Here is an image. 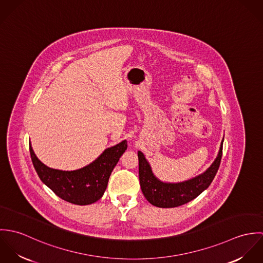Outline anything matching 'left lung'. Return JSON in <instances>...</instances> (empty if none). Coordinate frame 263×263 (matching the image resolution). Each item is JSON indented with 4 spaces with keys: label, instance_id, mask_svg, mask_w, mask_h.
Returning a JSON list of instances; mask_svg holds the SVG:
<instances>
[{
    "label": "left lung",
    "instance_id": "8db88e82",
    "mask_svg": "<svg viewBox=\"0 0 263 263\" xmlns=\"http://www.w3.org/2000/svg\"><path fill=\"white\" fill-rule=\"evenodd\" d=\"M222 141L218 157L211 167L202 174L178 183H166L159 180L153 173L150 164L144 154L139 151V177L142 191L147 200L158 208H176L197 197L209 187L220 167L223 155Z\"/></svg>",
    "mask_w": 263,
    "mask_h": 263
}]
</instances>
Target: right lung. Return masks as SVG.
<instances>
[{"mask_svg": "<svg viewBox=\"0 0 263 263\" xmlns=\"http://www.w3.org/2000/svg\"><path fill=\"white\" fill-rule=\"evenodd\" d=\"M126 148L127 142L122 141L106 149L88 166L74 171H62L40 162L29 145L31 160L40 180L62 199L79 205L91 204L102 197L113 168Z\"/></svg>", "mask_w": 263, "mask_h": 263, "instance_id": "right-lung-1", "label": "right lung"}]
</instances>
